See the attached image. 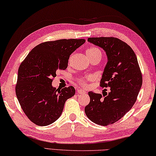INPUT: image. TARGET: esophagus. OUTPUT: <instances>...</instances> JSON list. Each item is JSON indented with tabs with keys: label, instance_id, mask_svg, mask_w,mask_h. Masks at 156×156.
I'll use <instances>...</instances> for the list:
<instances>
[{
	"label": "esophagus",
	"instance_id": "1",
	"mask_svg": "<svg viewBox=\"0 0 156 156\" xmlns=\"http://www.w3.org/2000/svg\"><path fill=\"white\" fill-rule=\"evenodd\" d=\"M85 93H86V91L83 90H78L76 91V94H77V95H81V94H85Z\"/></svg>",
	"mask_w": 156,
	"mask_h": 156
}]
</instances>
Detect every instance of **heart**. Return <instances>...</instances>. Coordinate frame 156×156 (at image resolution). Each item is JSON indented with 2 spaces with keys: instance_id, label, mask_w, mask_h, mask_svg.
<instances>
[{
  "instance_id": "b5f03b06",
  "label": "heart",
  "mask_w": 156,
  "mask_h": 156,
  "mask_svg": "<svg viewBox=\"0 0 156 156\" xmlns=\"http://www.w3.org/2000/svg\"><path fill=\"white\" fill-rule=\"evenodd\" d=\"M101 55V52L100 50H99L98 48H90L86 50V55H87V57H93V55ZM93 78V76H86V77L81 79L80 80V83L81 85H82L83 86H85L86 85V83H87V81H90L91 79Z\"/></svg>"
}]
</instances>
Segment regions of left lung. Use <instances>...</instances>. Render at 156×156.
Here are the masks:
<instances>
[{"label": "left lung", "mask_w": 156, "mask_h": 156, "mask_svg": "<svg viewBox=\"0 0 156 156\" xmlns=\"http://www.w3.org/2000/svg\"><path fill=\"white\" fill-rule=\"evenodd\" d=\"M88 41L105 51L107 63L100 86L109 87L103 96L88 92L90 103L85 107L89 119L107 126L121 119L134 105L142 87V76L137 58L132 48L114 37H92Z\"/></svg>", "instance_id": "obj_1"}]
</instances>
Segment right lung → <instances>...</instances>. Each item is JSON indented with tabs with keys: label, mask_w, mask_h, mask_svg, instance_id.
Wrapping results in <instances>:
<instances>
[{
	"label": "right lung",
	"mask_w": 156,
	"mask_h": 156,
	"mask_svg": "<svg viewBox=\"0 0 156 156\" xmlns=\"http://www.w3.org/2000/svg\"><path fill=\"white\" fill-rule=\"evenodd\" d=\"M85 39H59L37 45L20 65L16 94L23 111L33 123L48 126L61 116L66 101L75 94L73 86L52 85L57 71L66 70L70 55Z\"/></svg>",
	"instance_id": "add662e5"
}]
</instances>
